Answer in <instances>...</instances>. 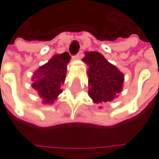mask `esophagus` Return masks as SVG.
Wrapping results in <instances>:
<instances>
[{"mask_svg":"<svg viewBox=\"0 0 159 159\" xmlns=\"http://www.w3.org/2000/svg\"><path fill=\"white\" fill-rule=\"evenodd\" d=\"M80 58H81V53H80V52L72 56V59L73 60H79L80 59Z\"/></svg>","mask_w":159,"mask_h":159,"instance_id":"34e87169","label":"esophagus"}]
</instances>
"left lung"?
<instances>
[{"label": "left lung", "instance_id": "8db88e82", "mask_svg": "<svg viewBox=\"0 0 159 159\" xmlns=\"http://www.w3.org/2000/svg\"><path fill=\"white\" fill-rule=\"evenodd\" d=\"M83 61L89 65V97L96 104L112 101L123 89V73L98 52H86Z\"/></svg>", "mask_w": 159, "mask_h": 159}]
</instances>
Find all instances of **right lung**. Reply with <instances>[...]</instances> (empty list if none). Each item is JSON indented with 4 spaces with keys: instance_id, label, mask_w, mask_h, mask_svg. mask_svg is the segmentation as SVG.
<instances>
[{
    "instance_id": "add662e5",
    "label": "right lung",
    "mask_w": 159,
    "mask_h": 159,
    "mask_svg": "<svg viewBox=\"0 0 159 159\" xmlns=\"http://www.w3.org/2000/svg\"><path fill=\"white\" fill-rule=\"evenodd\" d=\"M70 56L67 52L56 54L34 74L32 87L44 103H52L61 93V86L66 78L67 63Z\"/></svg>"
}]
</instances>
